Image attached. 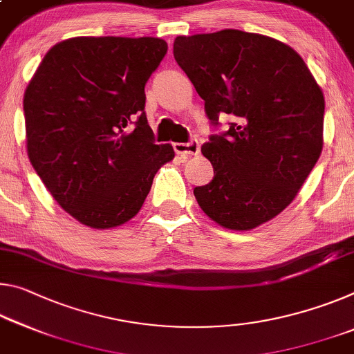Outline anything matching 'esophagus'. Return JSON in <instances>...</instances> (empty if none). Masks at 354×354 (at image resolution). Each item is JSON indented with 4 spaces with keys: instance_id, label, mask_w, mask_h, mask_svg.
<instances>
[{
    "instance_id": "34e87169",
    "label": "esophagus",
    "mask_w": 354,
    "mask_h": 354,
    "mask_svg": "<svg viewBox=\"0 0 354 354\" xmlns=\"http://www.w3.org/2000/svg\"><path fill=\"white\" fill-rule=\"evenodd\" d=\"M173 148H175L176 154L183 157H192L200 153V145L197 140H192V142L189 143H175L173 145Z\"/></svg>"
}]
</instances>
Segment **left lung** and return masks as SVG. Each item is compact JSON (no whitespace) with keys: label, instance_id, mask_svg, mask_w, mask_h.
Segmentation results:
<instances>
[{"label":"left lung","instance_id":"left-lung-1","mask_svg":"<svg viewBox=\"0 0 354 354\" xmlns=\"http://www.w3.org/2000/svg\"><path fill=\"white\" fill-rule=\"evenodd\" d=\"M173 55L211 124L233 118L201 147L214 178L194 189L200 207L230 230L271 221L322 154L324 97L315 78L287 44L239 30L178 36Z\"/></svg>","mask_w":354,"mask_h":354}]
</instances>
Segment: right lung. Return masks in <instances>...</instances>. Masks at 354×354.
<instances>
[{
	"mask_svg": "<svg viewBox=\"0 0 354 354\" xmlns=\"http://www.w3.org/2000/svg\"><path fill=\"white\" fill-rule=\"evenodd\" d=\"M157 37H74L44 56L24 99L26 149L52 197L83 225L131 221L160 165L145 85L167 53Z\"/></svg>",
	"mask_w": 354,
	"mask_h": 354,
	"instance_id": "obj_1",
	"label": "right lung"
}]
</instances>
